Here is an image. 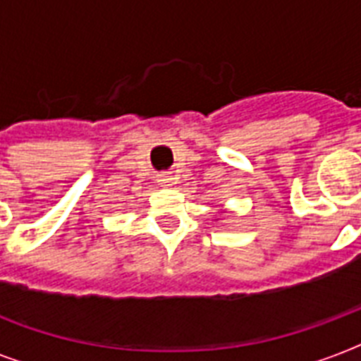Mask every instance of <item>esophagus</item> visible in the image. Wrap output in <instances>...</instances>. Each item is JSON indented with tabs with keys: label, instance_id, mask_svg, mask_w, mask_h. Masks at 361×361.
Returning <instances> with one entry per match:
<instances>
[{
	"label": "esophagus",
	"instance_id": "1",
	"mask_svg": "<svg viewBox=\"0 0 361 361\" xmlns=\"http://www.w3.org/2000/svg\"><path fill=\"white\" fill-rule=\"evenodd\" d=\"M172 180H174V178H170V176H166V174H163L161 178H159L161 185H172Z\"/></svg>",
	"mask_w": 361,
	"mask_h": 361
}]
</instances>
